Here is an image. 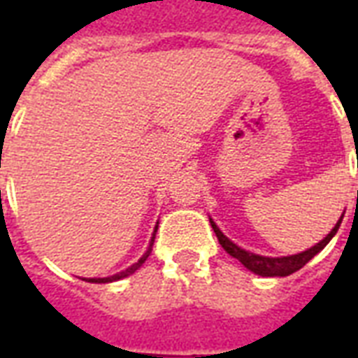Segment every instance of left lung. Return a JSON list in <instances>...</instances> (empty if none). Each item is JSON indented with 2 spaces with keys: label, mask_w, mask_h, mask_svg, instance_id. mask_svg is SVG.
Returning <instances> with one entry per match:
<instances>
[{
  "label": "left lung",
  "mask_w": 358,
  "mask_h": 358,
  "mask_svg": "<svg viewBox=\"0 0 358 358\" xmlns=\"http://www.w3.org/2000/svg\"><path fill=\"white\" fill-rule=\"evenodd\" d=\"M343 218V217H341ZM341 218H339V222L336 226H334V230H331L326 238H324L320 243H316L315 248L307 249V251H303V253H299V255H292V257H278V259H272V257H261V255H255V253H249V251H245V249L238 248L236 243H232V241L226 238L224 234L220 232L217 228V224L210 220V226H213V230H215V234H217L218 238V243L224 248V251L228 253V255L236 257L238 261H240L245 268H249L251 272H255V274H259V276H289V274H293L295 270L303 268L305 264L313 259V257L316 255V253H320L326 245H328V241L336 236V232H338L339 224H341Z\"/></svg>",
  "instance_id": "left-lung-1"
}]
</instances>
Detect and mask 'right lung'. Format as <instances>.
Here are the masks:
<instances>
[{"label": "right lung", "instance_id": "obj_1", "mask_svg": "<svg viewBox=\"0 0 358 358\" xmlns=\"http://www.w3.org/2000/svg\"><path fill=\"white\" fill-rule=\"evenodd\" d=\"M157 232V230H155ZM153 241H155V234H153V240H151V243H149V249L143 253V257H141L140 261L136 264H132V266H128L126 270H122V272H118V274H115V276H109V278H90L88 282H92V284H107V282H115V280H122V278L130 276V274H134L136 270L140 268L141 264L148 261V257L151 255V248H153Z\"/></svg>", "mask_w": 358, "mask_h": 358}]
</instances>
